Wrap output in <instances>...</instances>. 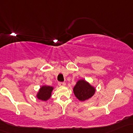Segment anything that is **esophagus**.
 I'll list each match as a JSON object with an SVG mask.
<instances>
[{"instance_id": "34e87169", "label": "esophagus", "mask_w": 133, "mask_h": 133, "mask_svg": "<svg viewBox=\"0 0 133 133\" xmlns=\"http://www.w3.org/2000/svg\"><path fill=\"white\" fill-rule=\"evenodd\" d=\"M58 84H59V86H61V87H62V86H65V83H64V82H59V83H58Z\"/></svg>"}]
</instances>
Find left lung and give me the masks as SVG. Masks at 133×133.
<instances>
[{
    "label": "left lung",
    "instance_id": "1",
    "mask_svg": "<svg viewBox=\"0 0 133 133\" xmlns=\"http://www.w3.org/2000/svg\"><path fill=\"white\" fill-rule=\"evenodd\" d=\"M73 91L77 98L81 101L91 98L95 92V88L84 80L78 81L74 87Z\"/></svg>",
    "mask_w": 133,
    "mask_h": 133
}]
</instances>
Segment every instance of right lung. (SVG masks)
Here are the masks:
<instances>
[{
  "mask_svg": "<svg viewBox=\"0 0 133 133\" xmlns=\"http://www.w3.org/2000/svg\"><path fill=\"white\" fill-rule=\"evenodd\" d=\"M53 87L43 86L40 89V91L37 95V98L40 100L46 101L51 97V93L53 90Z\"/></svg>",
  "mask_w": 133,
  "mask_h": 133,
  "instance_id": "obj_1",
  "label": "right lung"
}]
</instances>
